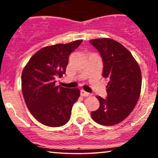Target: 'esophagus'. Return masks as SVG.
Instances as JSON below:
<instances>
[{"label": "esophagus", "instance_id": "obj_1", "mask_svg": "<svg viewBox=\"0 0 158 158\" xmlns=\"http://www.w3.org/2000/svg\"><path fill=\"white\" fill-rule=\"evenodd\" d=\"M80 94H81V97H89V96H90V93H88V92H86L84 90H81Z\"/></svg>", "mask_w": 158, "mask_h": 158}]
</instances>
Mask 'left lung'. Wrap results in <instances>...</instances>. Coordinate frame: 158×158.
I'll use <instances>...</instances> for the list:
<instances>
[{
    "label": "left lung",
    "mask_w": 158,
    "mask_h": 158,
    "mask_svg": "<svg viewBox=\"0 0 158 158\" xmlns=\"http://www.w3.org/2000/svg\"><path fill=\"white\" fill-rule=\"evenodd\" d=\"M103 61L102 77L108 78L107 98L98 96L99 108L91 112L95 122L114 126L131 114L138 101L142 76L138 63L120 43L110 39L90 40Z\"/></svg>",
    "instance_id": "1"
}]
</instances>
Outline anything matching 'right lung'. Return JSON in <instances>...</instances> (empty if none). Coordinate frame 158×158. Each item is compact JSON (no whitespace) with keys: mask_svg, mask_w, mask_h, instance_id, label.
Returning a JSON list of instances; mask_svg holds the SVG:
<instances>
[{"mask_svg":"<svg viewBox=\"0 0 158 158\" xmlns=\"http://www.w3.org/2000/svg\"><path fill=\"white\" fill-rule=\"evenodd\" d=\"M81 42L77 40L41 48L23 68L21 86L24 101L32 115L45 126H64L70 118L80 90L56 86V79L65 73L69 56Z\"/></svg>","mask_w":158,"mask_h":158,"instance_id":"add662e5","label":"right lung"}]
</instances>
